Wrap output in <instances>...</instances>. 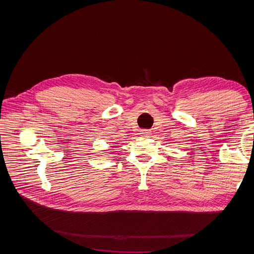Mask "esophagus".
Here are the masks:
<instances>
[{
  "label": "esophagus",
  "mask_w": 254,
  "mask_h": 254,
  "mask_svg": "<svg viewBox=\"0 0 254 254\" xmlns=\"http://www.w3.org/2000/svg\"><path fill=\"white\" fill-rule=\"evenodd\" d=\"M140 134L142 136H144V137H148L150 135V130H148V129H142V130H140Z\"/></svg>",
  "instance_id": "1"
}]
</instances>
